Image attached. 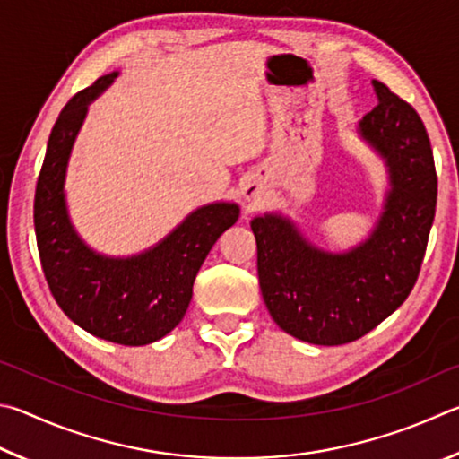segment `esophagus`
<instances>
[{"label": "esophagus", "instance_id": "34e87169", "mask_svg": "<svg viewBox=\"0 0 459 459\" xmlns=\"http://www.w3.org/2000/svg\"><path fill=\"white\" fill-rule=\"evenodd\" d=\"M242 193H244V199H246V201H250V204H258V201H260L262 195H264V189H262L260 183L247 181Z\"/></svg>", "mask_w": 459, "mask_h": 459}]
</instances>
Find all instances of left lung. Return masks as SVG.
I'll use <instances>...</instances> for the list:
<instances>
[{"mask_svg":"<svg viewBox=\"0 0 459 459\" xmlns=\"http://www.w3.org/2000/svg\"><path fill=\"white\" fill-rule=\"evenodd\" d=\"M379 104L359 134L389 167L383 213L363 244L333 254L307 242L284 215L254 217L264 302L284 333L310 344H347L405 302L420 276L436 215L437 175L423 120L373 80Z\"/></svg>","mask_w":459,"mask_h":459,"instance_id":"8db88e82","label":"left lung"}]
</instances>
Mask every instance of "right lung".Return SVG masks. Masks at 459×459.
Instances as JSON below:
<instances>
[{"label": "right lung", "mask_w": 459, "mask_h": 459, "mask_svg": "<svg viewBox=\"0 0 459 459\" xmlns=\"http://www.w3.org/2000/svg\"><path fill=\"white\" fill-rule=\"evenodd\" d=\"M117 78L100 76L72 96L48 139L34 199L38 252L46 282L72 323L99 339L141 347L181 323L209 250L238 221L236 204H209L185 217L163 242L131 258L91 250L72 228L64 177L88 104Z\"/></svg>", "instance_id": "obj_1"}]
</instances>
